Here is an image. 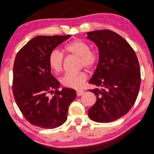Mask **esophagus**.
<instances>
[{
	"label": "esophagus",
	"mask_w": 154,
	"mask_h": 154,
	"mask_svg": "<svg viewBox=\"0 0 154 154\" xmlns=\"http://www.w3.org/2000/svg\"><path fill=\"white\" fill-rule=\"evenodd\" d=\"M84 92L85 91H83V90H77V96H81L83 93H84Z\"/></svg>",
	"instance_id": "esophagus-1"
}]
</instances>
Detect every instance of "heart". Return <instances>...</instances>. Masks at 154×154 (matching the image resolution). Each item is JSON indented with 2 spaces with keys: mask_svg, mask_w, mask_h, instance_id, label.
I'll list each match as a JSON object with an SVG mask.
<instances>
[{
  "mask_svg": "<svg viewBox=\"0 0 154 154\" xmlns=\"http://www.w3.org/2000/svg\"><path fill=\"white\" fill-rule=\"evenodd\" d=\"M67 53L79 57L80 64L86 68H92L98 61L97 54L90 51V45L81 40H75L69 42L64 47ZM63 54L58 49H54L49 55V64L50 67L57 73L62 71L63 66ZM87 80V75L85 72L77 74H66L61 79V83L69 88L79 89Z\"/></svg>",
  "mask_w": 154,
  "mask_h": 154,
  "instance_id": "b5f03b06",
  "label": "heart"
}]
</instances>
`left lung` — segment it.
<instances>
[{"label":"left lung","mask_w":154,"mask_h":154,"mask_svg":"<svg viewBox=\"0 0 154 154\" xmlns=\"http://www.w3.org/2000/svg\"><path fill=\"white\" fill-rule=\"evenodd\" d=\"M95 44L99 60L90 84L97 100L88 110L90 119L111 123L130 110L138 97L140 85V66L134 50L121 36L110 30L87 33Z\"/></svg>","instance_id":"obj_1"}]
</instances>
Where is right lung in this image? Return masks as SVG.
Masks as SVG:
<instances>
[{"instance_id": "right-lung-1", "label": "right lung", "mask_w": 154, "mask_h": 154, "mask_svg": "<svg viewBox=\"0 0 154 154\" xmlns=\"http://www.w3.org/2000/svg\"><path fill=\"white\" fill-rule=\"evenodd\" d=\"M71 37L37 36L18 51L14 64L13 92L20 110L29 123L53 129L65 123L68 108L77 93L71 88L58 89L60 83L52 75L49 55ZM55 90L51 98L48 93Z\"/></svg>"}]
</instances>
